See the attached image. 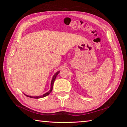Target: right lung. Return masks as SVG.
Returning a JSON list of instances; mask_svg holds the SVG:
<instances>
[{
  "label": "right lung",
  "instance_id": "1",
  "mask_svg": "<svg viewBox=\"0 0 127 127\" xmlns=\"http://www.w3.org/2000/svg\"><path fill=\"white\" fill-rule=\"evenodd\" d=\"M59 72H57L56 73L54 74V76H53V79H52V81H51V88H50V91H49V92H46V94H44L43 95H42V96H28V95H25L26 96H27V97H31V98H42V97H45V96H48V95H49V94H50V92L52 91V90H53V85H54V81H55V78H56V77H57V75L59 74Z\"/></svg>",
  "mask_w": 127,
  "mask_h": 127
}]
</instances>
